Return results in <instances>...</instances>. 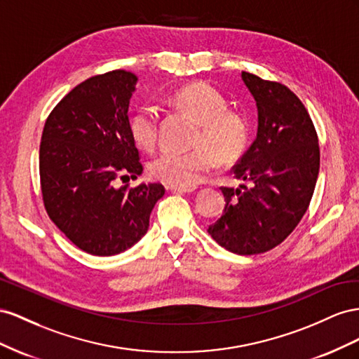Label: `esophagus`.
Returning <instances> with one entry per match:
<instances>
[{"instance_id":"obj_1","label":"esophagus","mask_w":359,"mask_h":359,"mask_svg":"<svg viewBox=\"0 0 359 359\" xmlns=\"http://www.w3.org/2000/svg\"><path fill=\"white\" fill-rule=\"evenodd\" d=\"M171 192H185V194H189V192H194L196 191V188H188V187H177V185H171L170 187Z\"/></svg>"}]
</instances>
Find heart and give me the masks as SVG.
Returning <instances> with one entry per match:
<instances>
[{
  "label": "heart",
  "instance_id": "obj_1",
  "mask_svg": "<svg viewBox=\"0 0 359 359\" xmlns=\"http://www.w3.org/2000/svg\"><path fill=\"white\" fill-rule=\"evenodd\" d=\"M172 104L200 125L191 151L165 150L150 162L149 170L155 179L177 187H194L209 172L217 159L233 162L248 142V126L245 118L229 111L227 102L208 84L194 83L172 95ZM132 140L141 149L151 150L159 135V114L153 107H142L129 120ZM217 158H215L214 156Z\"/></svg>",
  "mask_w": 359,
  "mask_h": 359
}]
</instances>
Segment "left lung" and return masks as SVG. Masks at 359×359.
<instances>
[{
    "mask_svg": "<svg viewBox=\"0 0 359 359\" xmlns=\"http://www.w3.org/2000/svg\"><path fill=\"white\" fill-rule=\"evenodd\" d=\"M257 105V137L233 168L247 185L221 188L222 217L209 234L239 255L262 254L280 245L310 206L319 176V140L299 97L280 83L242 72Z\"/></svg>",
    "mask_w": 359,
    "mask_h": 359,
    "instance_id": "left-lung-1",
    "label": "left lung"
}]
</instances>
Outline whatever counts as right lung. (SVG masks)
Segmentation results:
<instances>
[{"label":"right lung","instance_id":"add662e5","mask_svg":"<svg viewBox=\"0 0 359 359\" xmlns=\"http://www.w3.org/2000/svg\"><path fill=\"white\" fill-rule=\"evenodd\" d=\"M138 78L126 70L91 76L58 102L39 155L45 209L79 250L116 255L149 230L150 213L165 194L161 183L117 188L142 172L129 132V102Z\"/></svg>","mask_w":359,"mask_h":359}]
</instances>
